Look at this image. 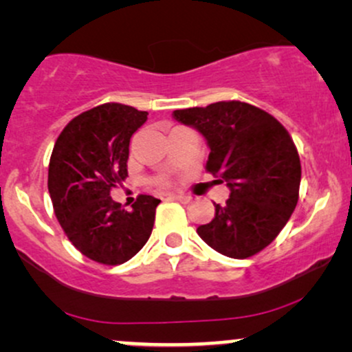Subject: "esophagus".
I'll list each match as a JSON object with an SVG mask.
<instances>
[{
  "instance_id": "1",
  "label": "esophagus",
  "mask_w": 352,
  "mask_h": 352,
  "mask_svg": "<svg viewBox=\"0 0 352 352\" xmlns=\"http://www.w3.org/2000/svg\"><path fill=\"white\" fill-rule=\"evenodd\" d=\"M169 199L179 201V202H183V204H188V202L191 201V196H186V194H169Z\"/></svg>"
}]
</instances>
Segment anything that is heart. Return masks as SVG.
<instances>
[{
	"mask_svg": "<svg viewBox=\"0 0 352 352\" xmlns=\"http://www.w3.org/2000/svg\"><path fill=\"white\" fill-rule=\"evenodd\" d=\"M163 183H166V179H163Z\"/></svg>",
	"mask_w": 352,
	"mask_h": 352,
	"instance_id": "b5f03b06",
	"label": "heart"
}]
</instances>
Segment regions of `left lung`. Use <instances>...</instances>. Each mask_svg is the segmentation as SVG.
<instances>
[{
  "label": "left lung",
  "instance_id": "1",
  "mask_svg": "<svg viewBox=\"0 0 352 352\" xmlns=\"http://www.w3.org/2000/svg\"><path fill=\"white\" fill-rule=\"evenodd\" d=\"M210 148L206 169L230 188L199 237L230 258H249L275 241L298 202L301 164L290 133L274 115L241 100L175 110Z\"/></svg>",
  "mask_w": 352,
  "mask_h": 352
}]
</instances>
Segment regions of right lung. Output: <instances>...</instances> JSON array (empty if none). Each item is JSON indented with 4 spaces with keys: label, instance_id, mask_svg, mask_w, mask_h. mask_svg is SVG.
I'll return each mask as SVG.
<instances>
[{
    "label": "right lung",
    "instance_id": "obj_1",
    "mask_svg": "<svg viewBox=\"0 0 352 352\" xmlns=\"http://www.w3.org/2000/svg\"><path fill=\"white\" fill-rule=\"evenodd\" d=\"M148 111L103 103L77 115L56 140L47 188L54 214L72 245L94 262L120 265L150 239L160 199L140 194L131 210L110 197L126 179L130 138Z\"/></svg>",
    "mask_w": 352,
    "mask_h": 352
}]
</instances>
